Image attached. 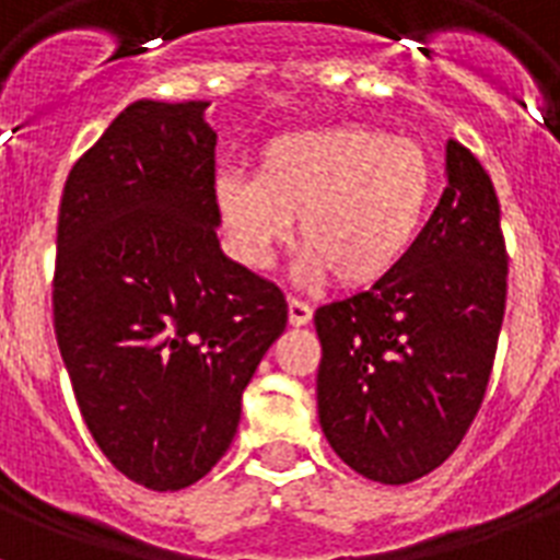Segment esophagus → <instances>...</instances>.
Listing matches in <instances>:
<instances>
[{"label": "esophagus", "mask_w": 560, "mask_h": 560, "mask_svg": "<svg viewBox=\"0 0 560 560\" xmlns=\"http://www.w3.org/2000/svg\"><path fill=\"white\" fill-rule=\"evenodd\" d=\"M311 316H314V307L302 302V299H288V319L293 328H302V325L311 323Z\"/></svg>", "instance_id": "1"}]
</instances>
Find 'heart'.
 <instances>
[{
	"label": "heart",
	"instance_id": "b5f03b06",
	"mask_svg": "<svg viewBox=\"0 0 560 560\" xmlns=\"http://www.w3.org/2000/svg\"><path fill=\"white\" fill-rule=\"evenodd\" d=\"M439 191L424 144L374 127L337 125L276 136L255 179L214 183L220 223L246 267L264 270L296 218L305 279L363 290L389 279L421 237Z\"/></svg>",
	"mask_w": 560,
	"mask_h": 560
}]
</instances>
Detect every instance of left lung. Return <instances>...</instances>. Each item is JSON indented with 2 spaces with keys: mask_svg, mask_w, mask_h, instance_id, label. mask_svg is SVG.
Listing matches in <instances>:
<instances>
[{
  "mask_svg": "<svg viewBox=\"0 0 560 560\" xmlns=\"http://www.w3.org/2000/svg\"><path fill=\"white\" fill-rule=\"evenodd\" d=\"M505 279L494 183L451 139L447 188L407 261L314 314L319 424L349 468L404 486L459 447L494 369Z\"/></svg>",
  "mask_w": 560,
  "mask_h": 560,
  "instance_id": "1",
  "label": "left lung"
}]
</instances>
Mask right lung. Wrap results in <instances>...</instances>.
Instances as JSON below:
<instances>
[{
	"label": "right lung",
	"instance_id": "add662e5",
	"mask_svg": "<svg viewBox=\"0 0 560 560\" xmlns=\"http://www.w3.org/2000/svg\"><path fill=\"white\" fill-rule=\"evenodd\" d=\"M206 101H136L74 162L57 214L55 334L101 453L151 491L202 479L288 325L272 281L220 253Z\"/></svg>",
	"mask_w": 560,
	"mask_h": 560
}]
</instances>
